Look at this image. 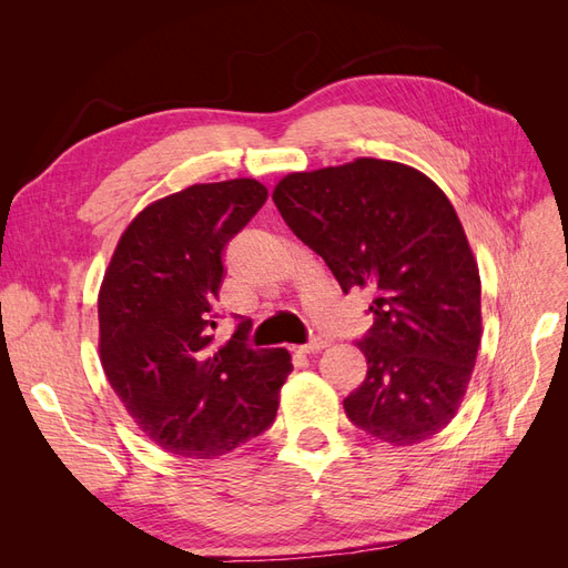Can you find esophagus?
Wrapping results in <instances>:
<instances>
[{"label": "esophagus", "mask_w": 568, "mask_h": 568, "mask_svg": "<svg viewBox=\"0 0 568 568\" xmlns=\"http://www.w3.org/2000/svg\"><path fill=\"white\" fill-rule=\"evenodd\" d=\"M322 348H326V341L324 338H313L303 343V346H294L296 353H303V355H311V353H320Z\"/></svg>", "instance_id": "1"}]
</instances>
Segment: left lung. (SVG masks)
Returning <instances> with one entry per match:
<instances>
[{
    "mask_svg": "<svg viewBox=\"0 0 568 568\" xmlns=\"http://www.w3.org/2000/svg\"><path fill=\"white\" fill-rule=\"evenodd\" d=\"M272 201L343 294L367 288L374 298V324L357 341L367 376L343 400L348 419L390 445L438 434L480 343L478 267L448 196L415 168L357 159L286 175Z\"/></svg>",
    "mask_w": 568,
    "mask_h": 568,
    "instance_id": "8db88e82",
    "label": "left lung"
}]
</instances>
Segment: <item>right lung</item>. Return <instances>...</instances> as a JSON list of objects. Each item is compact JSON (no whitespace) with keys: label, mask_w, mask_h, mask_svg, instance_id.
<instances>
[{"label":"right lung","mask_w":568,"mask_h":568,"mask_svg":"<svg viewBox=\"0 0 568 568\" xmlns=\"http://www.w3.org/2000/svg\"><path fill=\"white\" fill-rule=\"evenodd\" d=\"M255 180L194 184L151 203L120 236L99 291V353L132 419L163 450L213 459L267 432L291 374L284 348L248 346L236 317L213 338L222 251L263 209Z\"/></svg>","instance_id":"right-lung-1"}]
</instances>
